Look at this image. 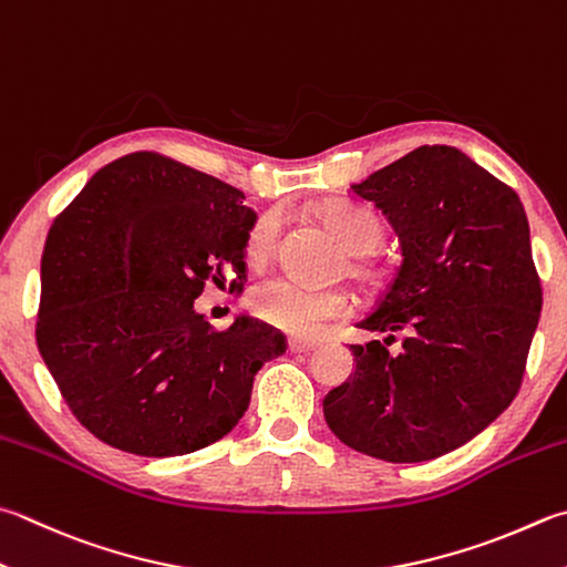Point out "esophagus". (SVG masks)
Masks as SVG:
<instances>
[{
  "mask_svg": "<svg viewBox=\"0 0 567 567\" xmlns=\"http://www.w3.org/2000/svg\"><path fill=\"white\" fill-rule=\"evenodd\" d=\"M316 348H318V343H313V340H298V338L288 340V350L291 352H311Z\"/></svg>",
  "mask_w": 567,
  "mask_h": 567,
  "instance_id": "1",
  "label": "esophagus"
}]
</instances>
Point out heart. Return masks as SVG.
Here are the masks:
<instances>
[{
    "label": "heart",
    "mask_w": 567,
    "mask_h": 567,
    "mask_svg": "<svg viewBox=\"0 0 567 567\" xmlns=\"http://www.w3.org/2000/svg\"><path fill=\"white\" fill-rule=\"evenodd\" d=\"M323 227L336 234L348 249L350 271L362 279H375L378 269L368 259L382 241L384 224L378 212L352 202H328L318 209ZM281 217L279 212H266L254 221L249 231V256L254 261H266L279 247ZM249 308L266 323L293 336H316L330 320L346 318L352 308V298L346 288H311L293 279L264 281L249 293Z\"/></svg>",
    "instance_id": "1"
}]
</instances>
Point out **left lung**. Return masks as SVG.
Instances as JSON below:
<instances>
[{"instance_id": "8db88e82", "label": "left lung", "mask_w": 567, "mask_h": 567, "mask_svg": "<svg viewBox=\"0 0 567 567\" xmlns=\"http://www.w3.org/2000/svg\"><path fill=\"white\" fill-rule=\"evenodd\" d=\"M402 244L388 291L350 346L355 372L323 400L350 450L430 462L474 440L520 390L543 288L514 189L450 145H422L352 185ZM403 336L398 353L386 346Z\"/></svg>"}]
</instances>
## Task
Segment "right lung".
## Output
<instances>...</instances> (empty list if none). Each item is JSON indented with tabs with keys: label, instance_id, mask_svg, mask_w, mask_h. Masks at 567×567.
Listing matches in <instances>:
<instances>
[{
	"label": "right lung",
	"instance_id": "add662e5",
	"mask_svg": "<svg viewBox=\"0 0 567 567\" xmlns=\"http://www.w3.org/2000/svg\"><path fill=\"white\" fill-rule=\"evenodd\" d=\"M244 192L157 153L101 167L53 219L37 346L63 402L101 442L177 456L244 416L254 375L286 338L239 316L215 330L195 298L224 266L247 281Z\"/></svg>",
	"mask_w": 567,
	"mask_h": 567
}]
</instances>
